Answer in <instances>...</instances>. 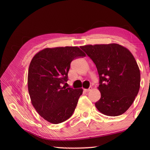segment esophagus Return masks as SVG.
Segmentation results:
<instances>
[{
    "label": "esophagus",
    "instance_id": "esophagus-1",
    "mask_svg": "<svg viewBox=\"0 0 150 150\" xmlns=\"http://www.w3.org/2000/svg\"><path fill=\"white\" fill-rule=\"evenodd\" d=\"M91 89H92V87H90L89 88V89H84V90H85V92H89V91H91Z\"/></svg>",
    "mask_w": 150,
    "mask_h": 150
}]
</instances>
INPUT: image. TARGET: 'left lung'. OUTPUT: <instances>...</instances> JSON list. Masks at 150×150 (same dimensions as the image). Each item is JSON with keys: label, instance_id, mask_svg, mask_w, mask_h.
Listing matches in <instances>:
<instances>
[{"label": "left lung", "instance_id": "8db88e82", "mask_svg": "<svg viewBox=\"0 0 150 150\" xmlns=\"http://www.w3.org/2000/svg\"><path fill=\"white\" fill-rule=\"evenodd\" d=\"M81 48L95 63L99 74L101 98L96 107L108 116L124 113L140 88V70L134 56L117 44L85 45Z\"/></svg>", "mask_w": 150, "mask_h": 150}]
</instances>
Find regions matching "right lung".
<instances>
[{"label": "right lung", "mask_w": 150, "mask_h": 150, "mask_svg": "<svg viewBox=\"0 0 150 150\" xmlns=\"http://www.w3.org/2000/svg\"><path fill=\"white\" fill-rule=\"evenodd\" d=\"M85 54L76 46L44 48L32 59L28 72L31 103L44 120L57 124L72 115L83 89L62 87L70 63Z\"/></svg>", "instance_id": "1"}]
</instances>
